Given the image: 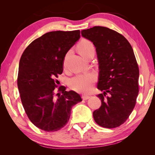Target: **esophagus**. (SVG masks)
Segmentation results:
<instances>
[{"instance_id": "1", "label": "esophagus", "mask_w": 155, "mask_h": 155, "mask_svg": "<svg viewBox=\"0 0 155 155\" xmlns=\"http://www.w3.org/2000/svg\"><path fill=\"white\" fill-rule=\"evenodd\" d=\"M90 97H91L90 96H87V95H83L82 96V98H83V100H87L89 99Z\"/></svg>"}]
</instances>
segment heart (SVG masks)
Segmentation results:
<instances>
[{"label":"heart","instance_id":"heart-1","mask_svg":"<svg viewBox=\"0 0 155 155\" xmlns=\"http://www.w3.org/2000/svg\"><path fill=\"white\" fill-rule=\"evenodd\" d=\"M78 50L79 54L84 56L88 51L94 50V46L91 41L87 39H83L78 45ZM95 80L96 76L93 73L79 74L70 79L69 85L75 91L87 92L91 90Z\"/></svg>","mask_w":155,"mask_h":155}]
</instances>
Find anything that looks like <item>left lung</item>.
I'll return each mask as SVG.
<instances>
[{"mask_svg":"<svg viewBox=\"0 0 155 155\" xmlns=\"http://www.w3.org/2000/svg\"><path fill=\"white\" fill-rule=\"evenodd\" d=\"M95 46L99 64L97 96L101 105L93 112L97 124L115 128L123 124L133 110L138 94L139 68L132 46L125 37L104 26L81 31Z\"/></svg>","mask_w":155,"mask_h":155,"instance_id":"8db88e82","label":"left lung"}]
</instances>
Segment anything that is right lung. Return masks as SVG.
Listing matches in <instances>:
<instances>
[{"instance_id": "1", "label": "right lung", "mask_w": 155, "mask_h": 155, "mask_svg": "<svg viewBox=\"0 0 155 155\" xmlns=\"http://www.w3.org/2000/svg\"><path fill=\"white\" fill-rule=\"evenodd\" d=\"M80 38V31L46 33L27 46L18 66L17 85L26 113L37 127L47 132L63 128L72 106L82 101L76 92L66 91L56 78L63 70L68 51Z\"/></svg>"}]
</instances>
